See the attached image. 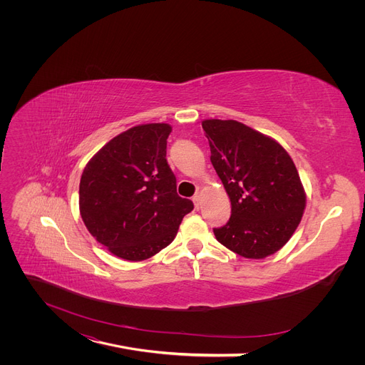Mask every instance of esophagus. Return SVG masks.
<instances>
[{
  "label": "esophagus",
  "instance_id": "esophagus-1",
  "mask_svg": "<svg viewBox=\"0 0 365 365\" xmlns=\"http://www.w3.org/2000/svg\"><path fill=\"white\" fill-rule=\"evenodd\" d=\"M200 200H201V194L197 192V194L192 197V201H194V204H195L197 208H200Z\"/></svg>",
  "mask_w": 365,
  "mask_h": 365
}]
</instances>
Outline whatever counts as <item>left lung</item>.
<instances>
[{
  "mask_svg": "<svg viewBox=\"0 0 365 365\" xmlns=\"http://www.w3.org/2000/svg\"><path fill=\"white\" fill-rule=\"evenodd\" d=\"M212 164L231 198V217L216 240L247 257L274 255L292 238L304 210V190L287 150L234 120H205Z\"/></svg>",
  "mask_w": 365,
  "mask_h": 365,
  "instance_id": "obj_1",
  "label": "left lung"
}]
</instances>
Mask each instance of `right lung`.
I'll use <instances>...</instances> for the list:
<instances>
[{
    "mask_svg": "<svg viewBox=\"0 0 365 365\" xmlns=\"http://www.w3.org/2000/svg\"><path fill=\"white\" fill-rule=\"evenodd\" d=\"M168 124L133 127L108 142L86 165L80 212L88 232L109 252L138 262L175 240L192 201L178 195L167 163Z\"/></svg>",
    "mask_w": 365,
    "mask_h": 365,
    "instance_id": "1",
    "label": "right lung"
}]
</instances>
